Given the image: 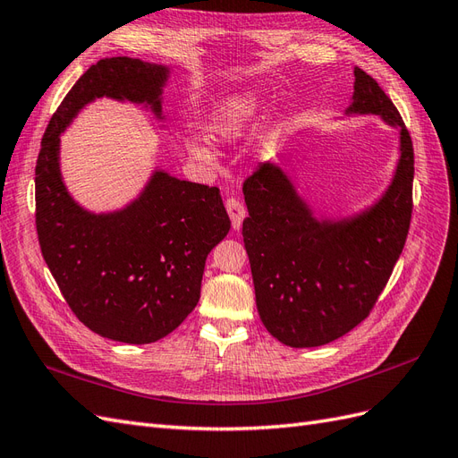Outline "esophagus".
Masks as SVG:
<instances>
[{
    "label": "esophagus",
    "instance_id": "obj_1",
    "mask_svg": "<svg viewBox=\"0 0 458 458\" xmlns=\"http://www.w3.org/2000/svg\"><path fill=\"white\" fill-rule=\"evenodd\" d=\"M226 211L230 215V220H232V226L233 230H240L243 218L247 216V207L242 199L238 198H228L226 199Z\"/></svg>",
    "mask_w": 458,
    "mask_h": 458
}]
</instances>
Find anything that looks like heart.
I'll return each instance as SVG.
<instances>
[{
  "instance_id": "obj_1",
  "label": "heart",
  "mask_w": 458,
  "mask_h": 458,
  "mask_svg": "<svg viewBox=\"0 0 458 458\" xmlns=\"http://www.w3.org/2000/svg\"><path fill=\"white\" fill-rule=\"evenodd\" d=\"M259 109L260 99L255 91H243V94L228 98L213 111L211 119L207 123V132L218 140H236L253 124ZM191 153L203 161L213 157L211 151L203 146H193Z\"/></svg>"
}]
</instances>
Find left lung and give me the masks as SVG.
<instances>
[{
  "label": "left lung",
  "instance_id": "8db88e82",
  "mask_svg": "<svg viewBox=\"0 0 458 458\" xmlns=\"http://www.w3.org/2000/svg\"><path fill=\"white\" fill-rule=\"evenodd\" d=\"M349 113L380 114L401 128L395 178L370 211L318 222L270 163L243 182L250 216L242 233L257 310L265 328L290 347L326 345L367 318L407 242L414 178L409 130L380 84L359 67Z\"/></svg>",
  "mask_w": 458,
  "mask_h": 458
}]
</instances>
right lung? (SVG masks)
Segmentation results:
<instances>
[{"label": "right lung", "mask_w": 458, "mask_h": 458, "mask_svg": "<svg viewBox=\"0 0 458 458\" xmlns=\"http://www.w3.org/2000/svg\"><path fill=\"white\" fill-rule=\"evenodd\" d=\"M166 67L101 59L78 78L51 116L36 161V232L64 301L84 326L123 344H153L176 330L201 293L207 255L230 218L218 188L157 171L119 213L78 207L59 174V134L96 98L146 103L161 114Z\"/></svg>", "instance_id": "1"}]
</instances>
